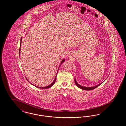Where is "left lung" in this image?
Masks as SVG:
<instances>
[{
  "label": "left lung",
  "instance_id": "8db88e82",
  "mask_svg": "<svg viewBox=\"0 0 126 126\" xmlns=\"http://www.w3.org/2000/svg\"><path fill=\"white\" fill-rule=\"evenodd\" d=\"M75 84H76V85L77 86H78V87H79L80 88H81V89H83V90H93V89H95V88H96L97 87H98V86H99L100 85H101V84H102L103 82H104V81L101 84H98V85H97L96 86H93V87H85V86H81V85H80V84H79L77 82V81L76 80V79L75 78Z\"/></svg>",
  "mask_w": 126,
  "mask_h": 126
}]
</instances>
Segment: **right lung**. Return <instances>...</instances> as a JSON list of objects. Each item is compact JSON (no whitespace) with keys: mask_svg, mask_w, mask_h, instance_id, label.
<instances>
[{"mask_svg":"<svg viewBox=\"0 0 126 126\" xmlns=\"http://www.w3.org/2000/svg\"><path fill=\"white\" fill-rule=\"evenodd\" d=\"M22 38H21V41H22ZM19 54H20V48H19ZM20 56V55H19ZM65 61V60L64 59H63L62 61H61V63H60V65L63 63V62H64ZM56 78H55V79H54V81H53V82L51 83V84H50V85H48L47 86H46V87H38V86H35V85H34L35 87H37V88H42V89H47V88H50V87H51L53 84H54V83H55V81H56Z\"/></svg>","mask_w":126,"mask_h":126,"instance_id":"1","label":"right lung"}]
</instances>
